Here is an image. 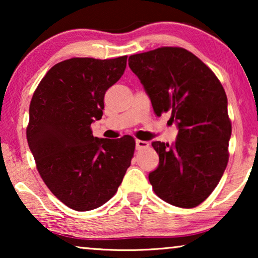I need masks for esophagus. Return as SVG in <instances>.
Masks as SVG:
<instances>
[{
  "label": "esophagus",
  "mask_w": 258,
  "mask_h": 258,
  "mask_svg": "<svg viewBox=\"0 0 258 258\" xmlns=\"http://www.w3.org/2000/svg\"><path fill=\"white\" fill-rule=\"evenodd\" d=\"M149 147V143L147 141H141L136 140V149H144V148Z\"/></svg>",
  "instance_id": "34e87169"
}]
</instances>
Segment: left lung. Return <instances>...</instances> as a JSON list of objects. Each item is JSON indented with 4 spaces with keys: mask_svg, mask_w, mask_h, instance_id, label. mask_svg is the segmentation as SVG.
<instances>
[{
    "mask_svg": "<svg viewBox=\"0 0 258 258\" xmlns=\"http://www.w3.org/2000/svg\"><path fill=\"white\" fill-rule=\"evenodd\" d=\"M129 67L155 114L170 111L178 128L172 146L151 143L160 164L149 174L150 184L167 203L195 208L214 191L228 164L231 122L223 87L209 67L178 47L132 55Z\"/></svg>",
    "mask_w": 258,
    "mask_h": 258,
    "instance_id": "obj_1",
    "label": "left lung"
}]
</instances>
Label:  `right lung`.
Here are the masks:
<instances>
[{
	"instance_id": "right-lung-1",
	"label": "right lung",
	"mask_w": 258,
	"mask_h": 258,
	"mask_svg": "<svg viewBox=\"0 0 258 258\" xmlns=\"http://www.w3.org/2000/svg\"><path fill=\"white\" fill-rule=\"evenodd\" d=\"M125 67L126 56L66 59L45 74L31 98L27 140L36 168L49 190L76 211L108 202L132 163V136L98 139L90 128Z\"/></svg>"
}]
</instances>
